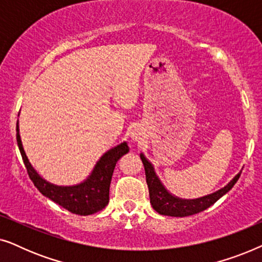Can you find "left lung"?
<instances>
[{
  "instance_id": "obj_1",
  "label": "left lung",
  "mask_w": 262,
  "mask_h": 262,
  "mask_svg": "<svg viewBox=\"0 0 262 262\" xmlns=\"http://www.w3.org/2000/svg\"><path fill=\"white\" fill-rule=\"evenodd\" d=\"M141 159L143 164H144L146 184H148L149 188L150 203H151L152 209L160 214H163V216L186 217L191 216V214L202 212V211L206 210L207 207L213 205V204L216 203L218 199L222 198L225 193L230 191V189L234 187L236 182H237L239 175L242 173V171H239L238 174H236L224 187L220 188L216 192L200 196V198L184 199L174 195L173 193H170L166 187H164L162 181H161L160 178L157 177L152 163L146 159L143 152L141 154Z\"/></svg>"
}]
</instances>
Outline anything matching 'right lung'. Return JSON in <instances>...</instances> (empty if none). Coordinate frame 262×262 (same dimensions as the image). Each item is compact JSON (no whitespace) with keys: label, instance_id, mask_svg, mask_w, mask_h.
Listing matches in <instances>:
<instances>
[{"label":"right lung","instance_id":"add662e5","mask_svg":"<svg viewBox=\"0 0 262 262\" xmlns=\"http://www.w3.org/2000/svg\"><path fill=\"white\" fill-rule=\"evenodd\" d=\"M16 142L25 166L27 168V173L39 192L46 198L51 199L52 202L70 211L71 213L81 214V216L96 213L107 206L110 202V185L114 167L121 156L130 151L126 142L120 143L100 157L92 173L80 184L59 186L45 180L32 166L21 142L19 120L16 123Z\"/></svg>","mask_w":262,"mask_h":262}]
</instances>
